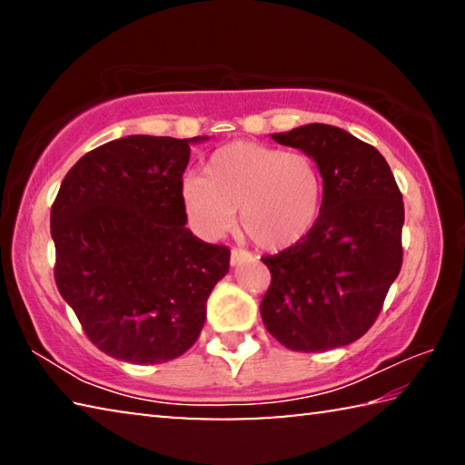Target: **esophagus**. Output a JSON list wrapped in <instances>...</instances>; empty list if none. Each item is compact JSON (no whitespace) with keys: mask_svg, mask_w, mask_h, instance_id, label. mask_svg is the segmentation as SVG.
I'll list each match as a JSON object with an SVG mask.
<instances>
[{"mask_svg":"<svg viewBox=\"0 0 465 465\" xmlns=\"http://www.w3.org/2000/svg\"><path fill=\"white\" fill-rule=\"evenodd\" d=\"M248 261H254V256H252L250 252H246V250H238V248H233V250H232V258H230L232 266H238V264H242V262H248Z\"/></svg>","mask_w":465,"mask_h":465,"instance_id":"1","label":"esophagus"}]
</instances>
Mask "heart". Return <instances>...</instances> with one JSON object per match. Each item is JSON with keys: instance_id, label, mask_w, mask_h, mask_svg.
I'll list each match as a JSON object with an SVG mask.
<instances>
[{"instance_id": "1", "label": "heart", "mask_w": 465, "mask_h": 465, "mask_svg": "<svg viewBox=\"0 0 465 465\" xmlns=\"http://www.w3.org/2000/svg\"><path fill=\"white\" fill-rule=\"evenodd\" d=\"M180 199L188 222L207 238L230 230L240 209L242 232L256 246L277 252L316 227L324 180L310 155L235 141L209 157L204 178H183Z\"/></svg>"}]
</instances>
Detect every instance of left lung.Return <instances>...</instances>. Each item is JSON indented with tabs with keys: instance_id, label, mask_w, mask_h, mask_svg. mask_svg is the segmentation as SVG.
I'll return each mask as SVG.
<instances>
[{
	"instance_id": "left-lung-1",
	"label": "left lung",
	"mask_w": 465,
	"mask_h": 465,
	"mask_svg": "<svg viewBox=\"0 0 465 465\" xmlns=\"http://www.w3.org/2000/svg\"><path fill=\"white\" fill-rule=\"evenodd\" d=\"M272 139L318 163L324 204L302 242L262 258V322L291 351L346 346L373 326L402 266V194L385 157L349 131L312 123Z\"/></svg>"
}]
</instances>
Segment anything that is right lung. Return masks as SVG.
<instances>
[{
  "mask_svg": "<svg viewBox=\"0 0 465 465\" xmlns=\"http://www.w3.org/2000/svg\"><path fill=\"white\" fill-rule=\"evenodd\" d=\"M129 135L77 160L51 207L54 282L106 355L155 365L199 338L230 248L186 227L180 183L191 143Z\"/></svg>",
  "mask_w": 465,
  "mask_h": 465,
  "instance_id": "right-lung-1",
  "label": "right lung"
}]
</instances>
